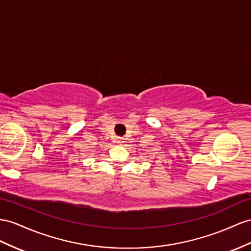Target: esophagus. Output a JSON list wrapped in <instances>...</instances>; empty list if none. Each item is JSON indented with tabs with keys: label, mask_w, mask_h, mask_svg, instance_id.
<instances>
[{
	"label": "esophagus",
	"mask_w": 251,
	"mask_h": 251,
	"mask_svg": "<svg viewBox=\"0 0 251 251\" xmlns=\"http://www.w3.org/2000/svg\"><path fill=\"white\" fill-rule=\"evenodd\" d=\"M117 142H118V143H122V142H123V138H117Z\"/></svg>",
	"instance_id": "obj_1"
}]
</instances>
